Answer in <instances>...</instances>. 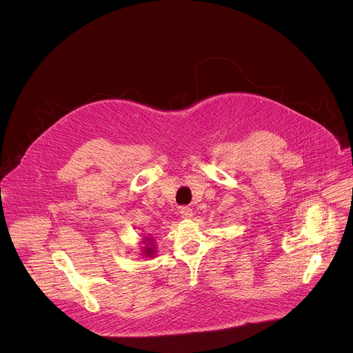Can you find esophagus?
<instances>
[{"instance_id":"esophagus-1","label":"esophagus","mask_w":353,"mask_h":353,"mask_svg":"<svg viewBox=\"0 0 353 353\" xmlns=\"http://www.w3.org/2000/svg\"><path fill=\"white\" fill-rule=\"evenodd\" d=\"M180 215H181V218H191L192 216V210L190 207H181L180 208Z\"/></svg>"}]
</instances>
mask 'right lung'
Here are the masks:
<instances>
[{
    "instance_id": "1",
    "label": "right lung",
    "mask_w": 353,
    "mask_h": 353,
    "mask_svg": "<svg viewBox=\"0 0 353 353\" xmlns=\"http://www.w3.org/2000/svg\"><path fill=\"white\" fill-rule=\"evenodd\" d=\"M146 241H149V243H146V245H148V247L145 248V250H146V251H145V254H148V256H152V253H154V247H149V245H154L152 243H150V241H152V239H148Z\"/></svg>"
}]
</instances>
